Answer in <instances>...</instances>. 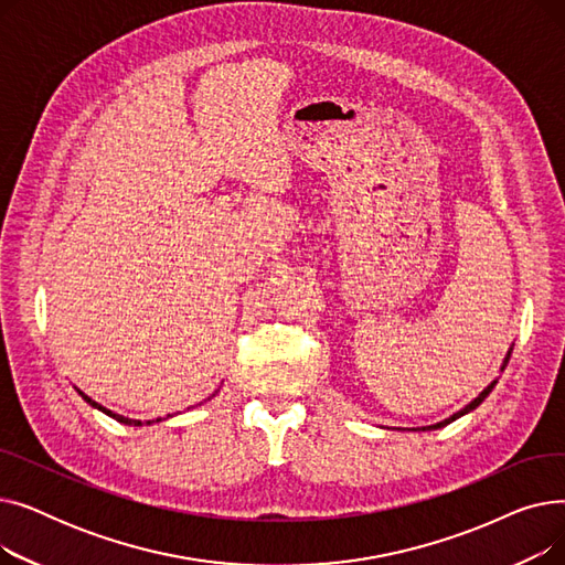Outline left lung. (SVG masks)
<instances>
[{
    "mask_svg": "<svg viewBox=\"0 0 565 565\" xmlns=\"http://www.w3.org/2000/svg\"><path fill=\"white\" fill-rule=\"evenodd\" d=\"M511 352H513V348L507 352V358H503V364H501V371L503 369H507V364H509V360H511ZM494 384H497V380H492L490 384H488V387L477 396V398H473L469 405H465L462 409H458L456 414H451V417L449 419H444V422H439V424H433V426H424V428H412V430H437V428H444V426H449L451 422H456V419H460V417H465V414H469L471 409H477L488 396H490V392L494 390Z\"/></svg>",
    "mask_w": 565,
    "mask_h": 565,
    "instance_id": "obj_1",
    "label": "left lung"
}]
</instances>
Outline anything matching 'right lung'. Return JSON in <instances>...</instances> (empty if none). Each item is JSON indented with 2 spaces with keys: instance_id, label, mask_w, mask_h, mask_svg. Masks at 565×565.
Returning a JSON list of instances; mask_svg holds the SVG:
<instances>
[{
  "instance_id": "right-lung-1",
  "label": "right lung",
  "mask_w": 565,
  "mask_h": 565,
  "mask_svg": "<svg viewBox=\"0 0 565 565\" xmlns=\"http://www.w3.org/2000/svg\"><path fill=\"white\" fill-rule=\"evenodd\" d=\"M77 394L88 403V405H92V407H96V409H100V412H105L107 414V417H111V419H116L118 424H126V426H141V422L139 419H128V417H124V414H116V412H111V409H107V407H103L100 403H96V401H92V398H88L86 394H82L79 390H77ZM215 396V394H213ZM167 417H171V414H167ZM156 422H162V419H156ZM153 422H146V426H151Z\"/></svg>"
}]
</instances>
